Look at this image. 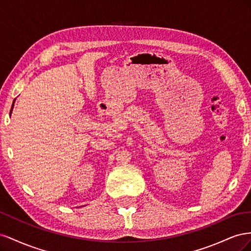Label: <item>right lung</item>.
<instances>
[{"label":"right lung","instance_id":"obj_1","mask_svg":"<svg viewBox=\"0 0 251 251\" xmlns=\"http://www.w3.org/2000/svg\"><path fill=\"white\" fill-rule=\"evenodd\" d=\"M10 114H11V112H10Z\"/></svg>","mask_w":251,"mask_h":251}]
</instances>
